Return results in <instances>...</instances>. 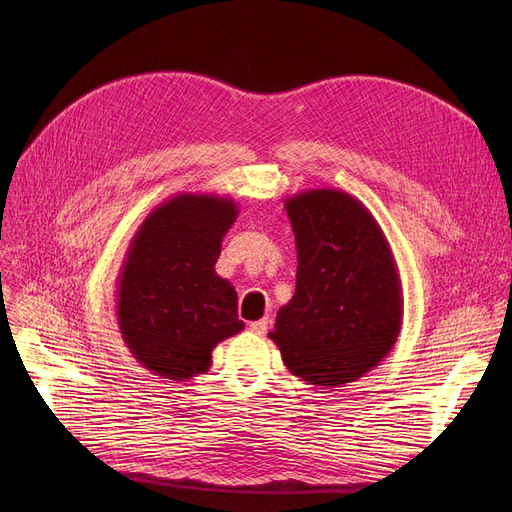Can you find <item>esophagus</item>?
Returning <instances> with one entry per match:
<instances>
[{
	"label": "esophagus",
	"mask_w": 512,
	"mask_h": 512,
	"mask_svg": "<svg viewBox=\"0 0 512 512\" xmlns=\"http://www.w3.org/2000/svg\"><path fill=\"white\" fill-rule=\"evenodd\" d=\"M249 330L257 336H263L267 332V319H259V321H251L249 324Z\"/></svg>",
	"instance_id": "1"
}]
</instances>
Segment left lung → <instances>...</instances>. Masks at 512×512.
Wrapping results in <instances>:
<instances>
[{
  "mask_svg": "<svg viewBox=\"0 0 512 512\" xmlns=\"http://www.w3.org/2000/svg\"><path fill=\"white\" fill-rule=\"evenodd\" d=\"M297 240V288L270 338L303 382H357L392 351L402 286L390 242L371 211L338 188L284 199Z\"/></svg>",
  "mask_w": 512,
  "mask_h": 512,
  "instance_id": "left-lung-1",
  "label": "left lung"
}]
</instances>
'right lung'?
Instances as JSON below:
<instances>
[{
    "mask_svg": "<svg viewBox=\"0 0 512 512\" xmlns=\"http://www.w3.org/2000/svg\"><path fill=\"white\" fill-rule=\"evenodd\" d=\"M236 218L232 197L178 193L153 207L130 240L116 319L132 357L159 378L205 373L218 342L245 328L234 286L215 274Z\"/></svg>",
    "mask_w": 512,
    "mask_h": 512,
    "instance_id": "add662e5",
    "label": "right lung"
}]
</instances>
